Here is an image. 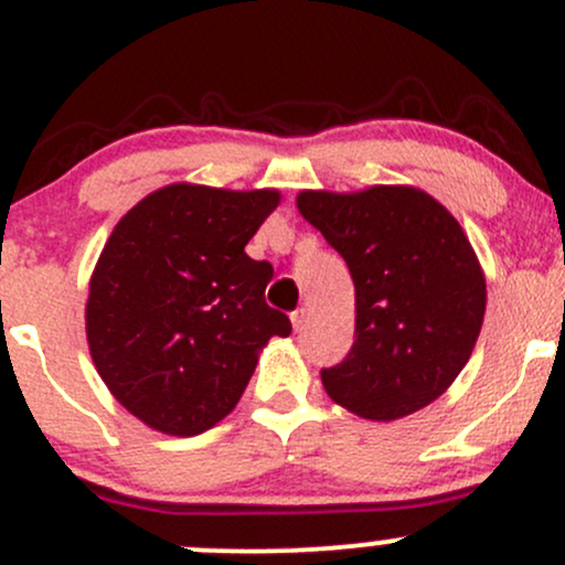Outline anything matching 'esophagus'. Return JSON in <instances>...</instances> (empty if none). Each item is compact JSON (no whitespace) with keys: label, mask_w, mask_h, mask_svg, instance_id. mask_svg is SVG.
I'll return each instance as SVG.
<instances>
[{"label":"esophagus","mask_w":565,"mask_h":565,"mask_svg":"<svg viewBox=\"0 0 565 565\" xmlns=\"http://www.w3.org/2000/svg\"><path fill=\"white\" fill-rule=\"evenodd\" d=\"M308 319V308H298V311H292V328L300 330L302 324H306Z\"/></svg>","instance_id":"1"}]
</instances>
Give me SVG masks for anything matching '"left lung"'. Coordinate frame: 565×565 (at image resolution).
I'll return each instance as SVG.
<instances>
[{
	"label": "left lung",
	"mask_w": 565,
	"mask_h": 565,
	"mask_svg": "<svg viewBox=\"0 0 565 565\" xmlns=\"http://www.w3.org/2000/svg\"><path fill=\"white\" fill-rule=\"evenodd\" d=\"M298 211L354 281V347L322 371L328 395L373 423L441 397L477 347L487 306L484 270L457 218L403 183L302 189Z\"/></svg>",
	"instance_id": "1"
}]
</instances>
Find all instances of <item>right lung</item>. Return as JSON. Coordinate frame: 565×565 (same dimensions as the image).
I'll list each match as a JSON object with an SVG mask.
<instances>
[{
    "label": "right lung",
    "mask_w": 565,
    "mask_h": 565,
    "mask_svg": "<svg viewBox=\"0 0 565 565\" xmlns=\"http://www.w3.org/2000/svg\"><path fill=\"white\" fill-rule=\"evenodd\" d=\"M278 189L170 183L129 207L94 265L86 341L110 395L164 436H198L241 401L259 352L287 338L246 254Z\"/></svg>",
    "instance_id": "obj_1"
}]
</instances>
